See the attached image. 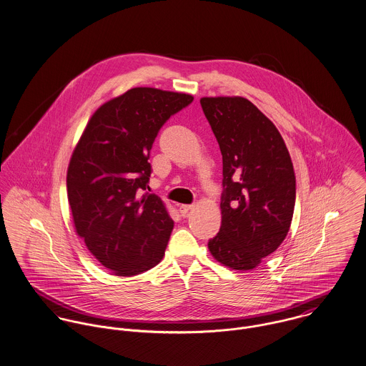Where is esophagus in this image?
<instances>
[{
    "label": "esophagus",
    "mask_w": 366,
    "mask_h": 366,
    "mask_svg": "<svg viewBox=\"0 0 366 366\" xmlns=\"http://www.w3.org/2000/svg\"><path fill=\"white\" fill-rule=\"evenodd\" d=\"M192 207H194L192 204H181V206H179V213L185 217V216L189 213V210H191Z\"/></svg>",
    "instance_id": "esophagus-1"
}]
</instances>
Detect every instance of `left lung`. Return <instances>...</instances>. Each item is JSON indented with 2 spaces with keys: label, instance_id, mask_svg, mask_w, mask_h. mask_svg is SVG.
Returning <instances> with one entry per match:
<instances>
[{
  "label": "left lung",
  "instance_id": "left-lung-1",
  "mask_svg": "<svg viewBox=\"0 0 366 366\" xmlns=\"http://www.w3.org/2000/svg\"><path fill=\"white\" fill-rule=\"evenodd\" d=\"M203 114L223 157L222 226L207 247L216 261L248 271L285 240L296 178L284 139L243 97H204Z\"/></svg>",
  "mask_w": 366,
  "mask_h": 366
}]
</instances>
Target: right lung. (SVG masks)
Returning <instances> with one entry per match:
<instances>
[{
  "label": "right lung",
  "mask_w": 366,
  "mask_h": 366,
  "mask_svg": "<svg viewBox=\"0 0 366 366\" xmlns=\"http://www.w3.org/2000/svg\"><path fill=\"white\" fill-rule=\"evenodd\" d=\"M189 94L137 86L91 117L67 169V197L77 234L112 274L133 277L164 257L174 222L146 192L153 143Z\"/></svg>",
  "instance_id": "1"
}]
</instances>
